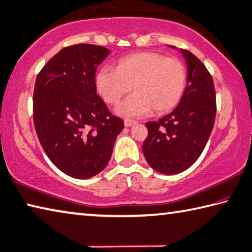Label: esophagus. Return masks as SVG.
Listing matches in <instances>:
<instances>
[{
    "mask_svg": "<svg viewBox=\"0 0 252 252\" xmlns=\"http://www.w3.org/2000/svg\"><path fill=\"white\" fill-rule=\"evenodd\" d=\"M135 124H137V122H135V121H131V120H125L124 121V125L126 127H130L132 125H135Z\"/></svg>",
    "mask_w": 252,
    "mask_h": 252,
    "instance_id": "34e87169",
    "label": "esophagus"
}]
</instances>
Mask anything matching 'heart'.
I'll list each match as a JSON object with an SVG mask.
<instances>
[{"label": "heart", "instance_id": "obj_1", "mask_svg": "<svg viewBox=\"0 0 252 252\" xmlns=\"http://www.w3.org/2000/svg\"><path fill=\"white\" fill-rule=\"evenodd\" d=\"M94 83L101 97L112 105L130 92L132 85L135 93L117 107V113L123 116H145L151 110L155 114H164L181 101L187 69L179 59L159 52H136L118 60L115 69H98Z\"/></svg>", "mask_w": 252, "mask_h": 252}]
</instances>
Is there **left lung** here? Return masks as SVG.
<instances>
[{"mask_svg": "<svg viewBox=\"0 0 252 252\" xmlns=\"http://www.w3.org/2000/svg\"><path fill=\"white\" fill-rule=\"evenodd\" d=\"M180 51L188 67L183 96L168 115L146 123L148 136L142 145L147 162L162 174L180 173L195 162L210 138L216 116V93L211 73L192 52Z\"/></svg>", "mask_w": 252, "mask_h": 252, "instance_id": "8db88e82", "label": "left lung"}]
</instances>
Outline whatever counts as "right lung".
I'll return each mask as SVG.
<instances>
[{
	"instance_id": "right-lung-1",
	"label": "right lung",
	"mask_w": 252,
	"mask_h": 252,
	"mask_svg": "<svg viewBox=\"0 0 252 252\" xmlns=\"http://www.w3.org/2000/svg\"><path fill=\"white\" fill-rule=\"evenodd\" d=\"M105 47L78 44L52 57L38 73L32 112L38 139L57 168L89 179L106 167L124 122L96 94V68Z\"/></svg>"
}]
</instances>
